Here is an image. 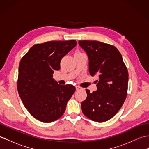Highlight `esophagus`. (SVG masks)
I'll return each mask as SVG.
<instances>
[{
  "label": "esophagus",
  "instance_id": "obj_1",
  "mask_svg": "<svg viewBox=\"0 0 149 149\" xmlns=\"http://www.w3.org/2000/svg\"><path fill=\"white\" fill-rule=\"evenodd\" d=\"M75 88H76V90H79V89H82V88L80 87V86H75Z\"/></svg>",
  "mask_w": 149,
  "mask_h": 149
}]
</instances>
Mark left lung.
Instances as JSON below:
<instances>
[{"mask_svg": "<svg viewBox=\"0 0 149 149\" xmlns=\"http://www.w3.org/2000/svg\"><path fill=\"white\" fill-rule=\"evenodd\" d=\"M89 58V72L97 75V90L90 93L81 103L84 115L95 122H105L118 112L127 93L128 72L117 48L96 40H79Z\"/></svg>", "mask_w": 149, "mask_h": 149, "instance_id": "1", "label": "left lung"}]
</instances>
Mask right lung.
Instances as JSON below:
<instances>
[{
  "mask_svg": "<svg viewBox=\"0 0 149 149\" xmlns=\"http://www.w3.org/2000/svg\"><path fill=\"white\" fill-rule=\"evenodd\" d=\"M77 45L75 40L36 44L20 61L17 88L23 105L34 118L43 123L58 119L75 91V86L60 85L53 78L61 58Z\"/></svg>",
  "mask_w": 149,
  "mask_h": 149,
  "instance_id": "add662e5",
  "label": "right lung"
}]
</instances>
